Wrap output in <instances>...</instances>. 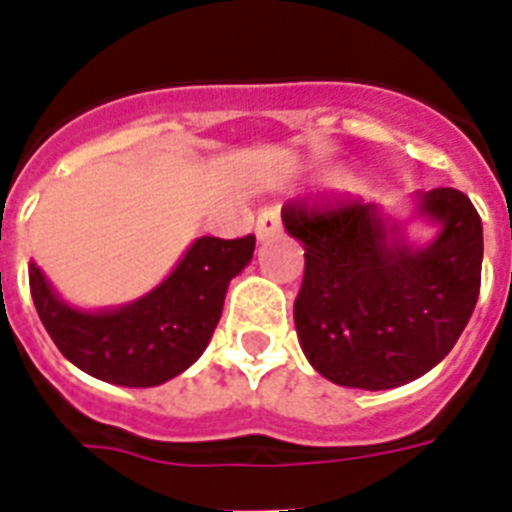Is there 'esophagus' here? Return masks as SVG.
Returning a JSON list of instances; mask_svg holds the SVG:
<instances>
[{"mask_svg":"<svg viewBox=\"0 0 512 512\" xmlns=\"http://www.w3.org/2000/svg\"><path fill=\"white\" fill-rule=\"evenodd\" d=\"M282 230V220H279L277 210H264L256 220V238L259 241H269L271 235H277Z\"/></svg>","mask_w":512,"mask_h":512,"instance_id":"34e87169","label":"esophagus"}]
</instances>
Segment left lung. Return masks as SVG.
<instances>
[{
    "label": "left lung",
    "instance_id": "left-lung-1",
    "mask_svg": "<svg viewBox=\"0 0 512 512\" xmlns=\"http://www.w3.org/2000/svg\"><path fill=\"white\" fill-rule=\"evenodd\" d=\"M282 223L305 248L297 338L325 379L392 390L431 372L459 341L477 305L485 251L467 194L415 192L405 217L359 202L325 212L292 205ZM413 224L434 235L410 242Z\"/></svg>",
    "mask_w": 512,
    "mask_h": 512
}]
</instances>
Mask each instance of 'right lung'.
<instances>
[{"mask_svg":"<svg viewBox=\"0 0 512 512\" xmlns=\"http://www.w3.org/2000/svg\"><path fill=\"white\" fill-rule=\"evenodd\" d=\"M253 246V235L194 238L151 292L97 310L63 300L30 261V295L48 336L81 372L120 387H158L200 359L223 315L230 279L251 264Z\"/></svg>","mask_w":512,"mask_h":512,"instance_id":"obj_1","label":"right lung"}]
</instances>
